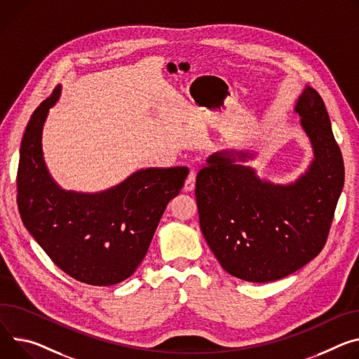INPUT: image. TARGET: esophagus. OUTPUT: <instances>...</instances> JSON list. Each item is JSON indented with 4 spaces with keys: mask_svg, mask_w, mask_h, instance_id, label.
<instances>
[{
    "mask_svg": "<svg viewBox=\"0 0 359 359\" xmlns=\"http://www.w3.org/2000/svg\"><path fill=\"white\" fill-rule=\"evenodd\" d=\"M194 184H196V172L191 170V172L189 173L186 182H184V186H183L184 191H191V190L194 189Z\"/></svg>",
    "mask_w": 359,
    "mask_h": 359,
    "instance_id": "34e87169",
    "label": "esophagus"
}]
</instances>
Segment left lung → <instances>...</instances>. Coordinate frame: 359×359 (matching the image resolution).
Wrapping results in <instances>:
<instances>
[{
    "label": "left lung",
    "mask_w": 359,
    "mask_h": 359,
    "mask_svg": "<svg viewBox=\"0 0 359 359\" xmlns=\"http://www.w3.org/2000/svg\"><path fill=\"white\" fill-rule=\"evenodd\" d=\"M295 113L313 150L295 182L260 179L243 165L255 153L243 150L212 154L196 177L202 233L222 268L248 282L282 279L318 256L344 187L342 154L316 90L305 86Z\"/></svg>",
    "instance_id": "1"
}]
</instances>
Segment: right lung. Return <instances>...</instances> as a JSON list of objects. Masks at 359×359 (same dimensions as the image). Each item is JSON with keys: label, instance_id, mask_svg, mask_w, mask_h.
Listing matches in <instances>:
<instances>
[{"label": "right lung", "instance_id": "obj_1", "mask_svg": "<svg viewBox=\"0 0 359 359\" xmlns=\"http://www.w3.org/2000/svg\"><path fill=\"white\" fill-rule=\"evenodd\" d=\"M60 94L58 86L27 124L17 173L18 210L27 231L61 271L87 285H116L142 264L189 169H140L97 193L61 189L48 173L41 143Z\"/></svg>", "mask_w": 359, "mask_h": 359}]
</instances>
